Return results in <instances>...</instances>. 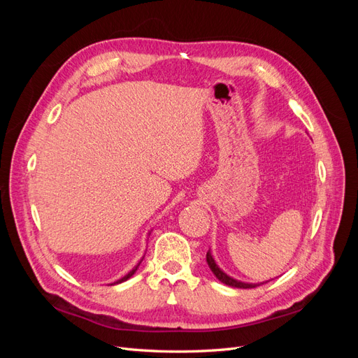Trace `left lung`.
I'll return each mask as SVG.
<instances>
[{
  "instance_id": "obj_1",
  "label": "left lung",
  "mask_w": 358,
  "mask_h": 358,
  "mask_svg": "<svg viewBox=\"0 0 358 358\" xmlns=\"http://www.w3.org/2000/svg\"><path fill=\"white\" fill-rule=\"evenodd\" d=\"M206 262H208V264H209V267H210V270L213 272V275L218 278L222 284H225V285H230V287H236V288H255L257 287V284H245V282H241V280H236V279H233V278H230L229 275L227 273H224L222 270L216 266V263H215V259H213V257H212V254H210V251L206 254Z\"/></svg>"
}]
</instances>
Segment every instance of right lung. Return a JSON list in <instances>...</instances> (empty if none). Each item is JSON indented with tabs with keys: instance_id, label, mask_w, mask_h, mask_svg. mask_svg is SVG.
<instances>
[{
	"instance_id": "right-lung-1",
	"label": "right lung",
	"mask_w": 358,
	"mask_h": 358,
	"mask_svg": "<svg viewBox=\"0 0 358 358\" xmlns=\"http://www.w3.org/2000/svg\"><path fill=\"white\" fill-rule=\"evenodd\" d=\"M140 263H142V259H140ZM140 263H138V264H137V266H136V267H134V268L131 270V272H128V273H127V275H125L124 278H121V279H117L115 284H121V282H124V280H127V279H129V278H131V276H133V275L136 273V270H137V267L140 266ZM112 285H113V284H112Z\"/></svg>"
}]
</instances>
